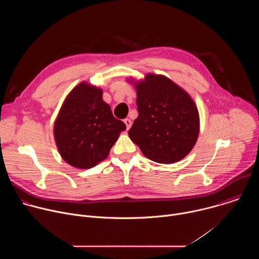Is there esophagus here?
I'll return each instance as SVG.
<instances>
[{
    "mask_svg": "<svg viewBox=\"0 0 259 259\" xmlns=\"http://www.w3.org/2000/svg\"><path fill=\"white\" fill-rule=\"evenodd\" d=\"M124 122H125V124H126L127 130H129V129H130V127H131V125H132L131 120H130V119H125V120H124Z\"/></svg>",
    "mask_w": 259,
    "mask_h": 259,
    "instance_id": "esophagus-1",
    "label": "esophagus"
}]
</instances>
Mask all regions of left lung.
<instances>
[{
	"label": "left lung",
	"instance_id": "1",
	"mask_svg": "<svg viewBox=\"0 0 259 259\" xmlns=\"http://www.w3.org/2000/svg\"><path fill=\"white\" fill-rule=\"evenodd\" d=\"M134 83L138 117L129 130L130 139L141 153L160 164L187 157L199 131L198 107L191 95L163 75L147 73Z\"/></svg>",
	"mask_w": 259,
	"mask_h": 259
}]
</instances>
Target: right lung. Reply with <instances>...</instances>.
Returning <instances> with one entry per match:
<instances>
[{
	"label": "right lung",
	"instance_id": "add662e5",
	"mask_svg": "<svg viewBox=\"0 0 259 259\" xmlns=\"http://www.w3.org/2000/svg\"><path fill=\"white\" fill-rule=\"evenodd\" d=\"M126 125L113 116L102 90L86 82L64 99L54 122V139L61 158L70 166L89 169L103 161Z\"/></svg>",
	"mask_w": 259,
	"mask_h": 259
}]
</instances>
